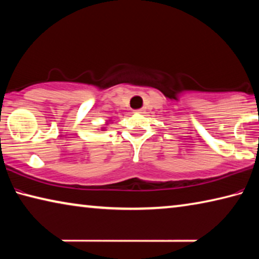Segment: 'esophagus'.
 Returning <instances> with one entry per match:
<instances>
[{
    "label": "esophagus",
    "mask_w": 259,
    "mask_h": 259,
    "mask_svg": "<svg viewBox=\"0 0 259 259\" xmlns=\"http://www.w3.org/2000/svg\"><path fill=\"white\" fill-rule=\"evenodd\" d=\"M135 113H138V114H143V113H144V109H137V110H135Z\"/></svg>",
    "instance_id": "34e87169"
}]
</instances>
